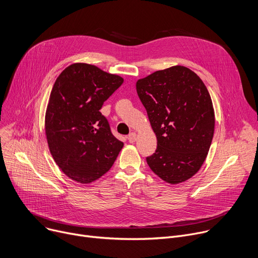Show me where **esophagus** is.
Returning a JSON list of instances; mask_svg holds the SVG:
<instances>
[{
	"instance_id": "34e87169",
	"label": "esophagus",
	"mask_w": 258,
	"mask_h": 258,
	"mask_svg": "<svg viewBox=\"0 0 258 258\" xmlns=\"http://www.w3.org/2000/svg\"><path fill=\"white\" fill-rule=\"evenodd\" d=\"M127 138H128V142H129L130 144H133V143H135V141H136V134H135L134 132H132V133H130V134L127 136Z\"/></svg>"
}]
</instances>
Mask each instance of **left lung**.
Wrapping results in <instances>:
<instances>
[{
	"instance_id": "8db88e82",
	"label": "left lung",
	"mask_w": 258,
	"mask_h": 258,
	"mask_svg": "<svg viewBox=\"0 0 258 258\" xmlns=\"http://www.w3.org/2000/svg\"><path fill=\"white\" fill-rule=\"evenodd\" d=\"M136 91L157 137L150 168L169 184L193 176L210 150L215 114L202 79L184 66L156 71L138 79Z\"/></svg>"
}]
</instances>
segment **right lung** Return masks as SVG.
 <instances>
[{"label": "right lung", "instance_id": "obj_1", "mask_svg": "<svg viewBox=\"0 0 258 258\" xmlns=\"http://www.w3.org/2000/svg\"><path fill=\"white\" fill-rule=\"evenodd\" d=\"M124 79L98 67L76 63L53 85L45 114V132L53 160L73 181L89 184L114 163L124 144L112 135L103 103Z\"/></svg>", "mask_w": 258, "mask_h": 258}]
</instances>
